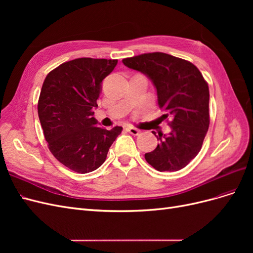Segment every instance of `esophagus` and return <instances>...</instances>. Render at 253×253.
Instances as JSON below:
<instances>
[{
    "label": "esophagus",
    "mask_w": 253,
    "mask_h": 253,
    "mask_svg": "<svg viewBox=\"0 0 253 253\" xmlns=\"http://www.w3.org/2000/svg\"><path fill=\"white\" fill-rule=\"evenodd\" d=\"M126 132H128L129 134H132V135H135V136L140 134L139 129L136 128V127H133V126H126Z\"/></svg>",
    "instance_id": "1"
}]
</instances>
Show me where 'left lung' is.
I'll return each instance as SVG.
<instances>
[{
	"instance_id": "1",
	"label": "left lung",
	"mask_w": 253,
	"mask_h": 253,
	"mask_svg": "<svg viewBox=\"0 0 253 253\" xmlns=\"http://www.w3.org/2000/svg\"><path fill=\"white\" fill-rule=\"evenodd\" d=\"M122 63L148 76L156 87L163 118L171 119V132L157 136L159 143L145 153V160L159 172L182 169L201 151L208 132V83L194 64L165 52L142 53Z\"/></svg>"
}]
</instances>
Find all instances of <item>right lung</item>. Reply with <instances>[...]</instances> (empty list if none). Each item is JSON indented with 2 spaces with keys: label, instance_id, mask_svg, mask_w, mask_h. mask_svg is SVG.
<instances>
[{
  "label": "right lung",
  "instance_id": "add662e5",
  "mask_svg": "<svg viewBox=\"0 0 253 253\" xmlns=\"http://www.w3.org/2000/svg\"><path fill=\"white\" fill-rule=\"evenodd\" d=\"M118 60L79 58L62 63L45 78L38 114L51 154L68 169L85 174L106 159L121 126L106 129L93 117L101 83Z\"/></svg>",
  "mask_w": 253,
  "mask_h": 253
}]
</instances>
